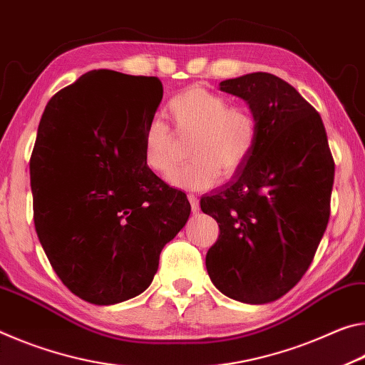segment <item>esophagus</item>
I'll return each instance as SVG.
<instances>
[{
	"label": "esophagus",
	"mask_w": 365,
	"mask_h": 365,
	"mask_svg": "<svg viewBox=\"0 0 365 365\" xmlns=\"http://www.w3.org/2000/svg\"><path fill=\"white\" fill-rule=\"evenodd\" d=\"M187 199H189V202H190V208H192V212H194V213L199 212V210H200L199 199H197V197H195L194 194H189V195H187Z\"/></svg>",
	"instance_id": "esophagus-1"
}]
</instances>
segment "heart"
I'll return each mask as SVG.
<instances>
[{
  "label": "heart",
  "mask_w": 365,
  "mask_h": 365,
  "mask_svg": "<svg viewBox=\"0 0 365 365\" xmlns=\"http://www.w3.org/2000/svg\"><path fill=\"white\" fill-rule=\"evenodd\" d=\"M168 115L179 133H190V158L178 166L168 181L179 189L202 190L222 176H231L249 160L257 143V119L247 106L230 105L222 93L190 87L168 101ZM145 165L165 175L175 163L171 130L163 119L153 116L142 133Z\"/></svg>",
  "instance_id": "b5f03b06"
}]
</instances>
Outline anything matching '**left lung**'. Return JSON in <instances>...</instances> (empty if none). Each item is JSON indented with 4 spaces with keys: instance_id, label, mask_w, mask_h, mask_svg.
<instances>
[{
    "instance_id": "obj_1",
    "label": "left lung",
    "mask_w": 365,
    "mask_h": 365,
    "mask_svg": "<svg viewBox=\"0 0 365 365\" xmlns=\"http://www.w3.org/2000/svg\"><path fill=\"white\" fill-rule=\"evenodd\" d=\"M257 119V143L228 182L200 199L220 226L205 265L231 299L267 304L294 288L330 218L334 161L325 126L294 87L268 73L220 82Z\"/></svg>"
}]
</instances>
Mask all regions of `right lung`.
<instances>
[{
  "label": "right lung",
  "mask_w": 365,
  "mask_h": 365,
  "mask_svg": "<svg viewBox=\"0 0 365 365\" xmlns=\"http://www.w3.org/2000/svg\"><path fill=\"white\" fill-rule=\"evenodd\" d=\"M158 77L91 71L48 101L31 158L34 222L53 270L81 299L139 296L190 204L143 161Z\"/></svg>",
  "instance_id": "right-lung-1"
}]
</instances>
